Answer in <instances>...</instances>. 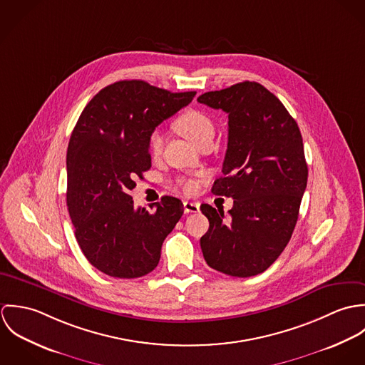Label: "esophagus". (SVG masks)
<instances>
[{"label": "esophagus", "mask_w": 365, "mask_h": 365, "mask_svg": "<svg viewBox=\"0 0 365 365\" xmlns=\"http://www.w3.org/2000/svg\"><path fill=\"white\" fill-rule=\"evenodd\" d=\"M198 210H200L198 202H190V201L184 202V212L185 213H197Z\"/></svg>", "instance_id": "34e87169"}]
</instances>
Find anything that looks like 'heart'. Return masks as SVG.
<instances>
[{"label":"heart","mask_w":365,"mask_h":365,"mask_svg":"<svg viewBox=\"0 0 365 365\" xmlns=\"http://www.w3.org/2000/svg\"><path fill=\"white\" fill-rule=\"evenodd\" d=\"M175 130L184 136L188 142L195 145L197 148L204 143L205 140H209L213 138V123L210 120L207 113L197 110V109H188L182 112L174 122ZM163 135L161 132L155 130L150 138H149V150L152 156L157 157L161 150H163ZM194 182L192 181H184L182 188L187 192H191L194 190Z\"/></svg>","instance_id":"1"}]
</instances>
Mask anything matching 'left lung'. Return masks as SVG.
<instances>
[{
    "label": "left lung",
    "mask_w": 365,
    "mask_h": 365,
    "mask_svg": "<svg viewBox=\"0 0 365 365\" xmlns=\"http://www.w3.org/2000/svg\"><path fill=\"white\" fill-rule=\"evenodd\" d=\"M198 103L229 115L223 175L212 192L235 200L229 219L201 205L209 220L204 259L223 274L253 277L279 257L295 229L308 182L302 135L282 103L256 81L209 91Z\"/></svg>",
    "instance_id": "8db88e82"
}]
</instances>
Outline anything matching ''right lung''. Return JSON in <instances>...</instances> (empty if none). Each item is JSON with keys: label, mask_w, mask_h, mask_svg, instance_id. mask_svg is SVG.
Returning a JSON list of instances; mask_svg holds the SVG:
<instances>
[{"label": "right lung", "mask_w": 365, "mask_h": 365, "mask_svg": "<svg viewBox=\"0 0 365 365\" xmlns=\"http://www.w3.org/2000/svg\"><path fill=\"white\" fill-rule=\"evenodd\" d=\"M195 91L170 93L142 80L103 88L81 112L67 148V207L87 260L115 278L153 271L161 245L184 213L178 198L135 208L129 192L152 167L149 138Z\"/></svg>", "instance_id": "add662e5"}]
</instances>
